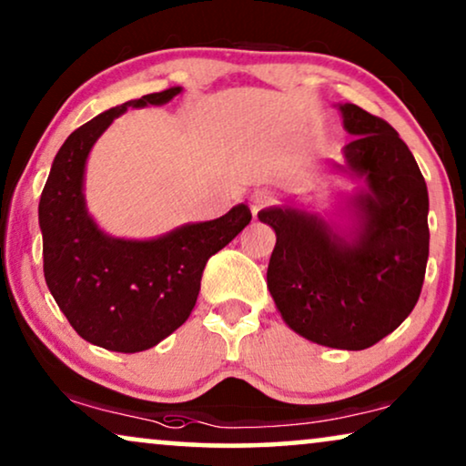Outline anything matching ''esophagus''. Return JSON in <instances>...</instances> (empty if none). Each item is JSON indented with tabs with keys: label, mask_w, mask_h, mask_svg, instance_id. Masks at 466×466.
<instances>
[{
	"label": "esophagus",
	"mask_w": 466,
	"mask_h": 466,
	"mask_svg": "<svg viewBox=\"0 0 466 466\" xmlns=\"http://www.w3.org/2000/svg\"><path fill=\"white\" fill-rule=\"evenodd\" d=\"M273 203H276V195H273L271 190H267V188L254 190L252 197H250V209H252L254 218H257L260 209L269 208V206H273Z\"/></svg>",
	"instance_id": "34e87169"
}]
</instances>
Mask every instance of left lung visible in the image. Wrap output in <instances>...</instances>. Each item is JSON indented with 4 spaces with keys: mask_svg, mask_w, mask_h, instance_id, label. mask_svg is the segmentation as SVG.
<instances>
[{
    "mask_svg": "<svg viewBox=\"0 0 466 466\" xmlns=\"http://www.w3.org/2000/svg\"><path fill=\"white\" fill-rule=\"evenodd\" d=\"M354 136L343 174L362 177L352 199L354 228L333 231L299 208H267L276 231L267 286L284 322L305 339L365 350L390 335L416 308L429 260V190L416 158L386 120L339 106Z\"/></svg>",
    "mask_w": 466,
    "mask_h": 466,
    "instance_id": "8db88e82",
    "label": "left lung"
}]
</instances>
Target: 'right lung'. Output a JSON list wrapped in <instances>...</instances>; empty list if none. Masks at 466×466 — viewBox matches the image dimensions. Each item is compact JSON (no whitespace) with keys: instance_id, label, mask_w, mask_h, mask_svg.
<instances>
[{"instance_id":"add662e5","label":"right lung","mask_w":466,"mask_h":466,"mask_svg":"<svg viewBox=\"0 0 466 466\" xmlns=\"http://www.w3.org/2000/svg\"><path fill=\"white\" fill-rule=\"evenodd\" d=\"M182 86L144 95L88 120L56 152L42 190L44 278L50 295L88 343L142 352L187 322L208 258L238 238L252 214L246 203L208 222L182 225L155 239H120L95 225L85 201L88 152L127 107L163 106Z\"/></svg>"}]
</instances>
